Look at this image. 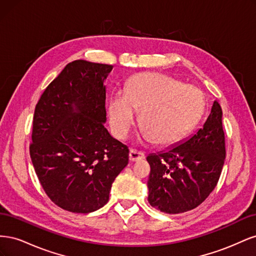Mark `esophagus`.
Instances as JSON below:
<instances>
[{
	"mask_svg": "<svg viewBox=\"0 0 256 256\" xmlns=\"http://www.w3.org/2000/svg\"><path fill=\"white\" fill-rule=\"evenodd\" d=\"M145 158V154L141 152H136L134 150H130L129 152V160L131 162L138 161V160H143Z\"/></svg>",
	"mask_w": 256,
	"mask_h": 256,
	"instance_id": "1",
	"label": "esophagus"
}]
</instances>
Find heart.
<instances>
[{"mask_svg": "<svg viewBox=\"0 0 256 256\" xmlns=\"http://www.w3.org/2000/svg\"><path fill=\"white\" fill-rule=\"evenodd\" d=\"M204 109L200 90L160 74H138L125 92L109 102V120L115 136L125 138L142 110L143 138L157 145H171L196 126Z\"/></svg>", "mask_w": 256, "mask_h": 256, "instance_id": "1", "label": "heart"}]
</instances>
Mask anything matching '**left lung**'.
I'll return each instance as SVG.
<instances>
[{"instance_id":"obj_1","label":"left lung","mask_w":256,"mask_h":256,"mask_svg":"<svg viewBox=\"0 0 256 256\" xmlns=\"http://www.w3.org/2000/svg\"><path fill=\"white\" fill-rule=\"evenodd\" d=\"M148 202L166 214H182L202 204L214 189L226 159L222 110L214 102L202 128L164 152L150 154Z\"/></svg>"}]
</instances>
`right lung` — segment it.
Wrapping results in <instances>:
<instances>
[{
	"label": "right lung",
	"mask_w": 256,
	"mask_h": 256,
	"mask_svg": "<svg viewBox=\"0 0 256 256\" xmlns=\"http://www.w3.org/2000/svg\"><path fill=\"white\" fill-rule=\"evenodd\" d=\"M112 65L76 60L42 92L33 118L30 154L44 192L65 210L104 206L128 164L129 150L104 127L106 76Z\"/></svg>",
	"instance_id": "1"
}]
</instances>
